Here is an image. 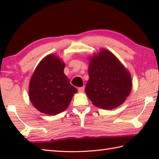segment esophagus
I'll use <instances>...</instances> for the list:
<instances>
[{"mask_svg": "<svg viewBox=\"0 0 159 159\" xmlns=\"http://www.w3.org/2000/svg\"><path fill=\"white\" fill-rule=\"evenodd\" d=\"M84 90H85V87H84V86H83V87H80V88H78V90H79V93L84 92Z\"/></svg>", "mask_w": 159, "mask_h": 159, "instance_id": "34e87169", "label": "esophagus"}]
</instances>
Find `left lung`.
I'll list each match as a JSON object with an SVG mask.
<instances>
[{
    "instance_id": "left-lung-1",
    "label": "left lung",
    "mask_w": 159,
    "mask_h": 159,
    "mask_svg": "<svg viewBox=\"0 0 159 159\" xmlns=\"http://www.w3.org/2000/svg\"><path fill=\"white\" fill-rule=\"evenodd\" d=\"M88 74L85 93L94 105L99 108H116L130 93V73L109 50H102L91 58Z\"/></svg>"
}]
</instances>
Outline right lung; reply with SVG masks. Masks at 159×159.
I'll list each match as a JSON object with an SVG mask.
<instances>
[{"label":"right lung","instance_id":"right-lung-1","mask_svg":"<svg viewBox=\"0 0 159 159\" xmlns=\"http://www.w3.org/2000/svg\"><path fill=\"white\" fill-rule=\"evenodd\" d=\"M65 64L55 55L43 59L29 83L31 103L43 114L54 116L66 110L77 89L64 74Z\"/></svg>","mask_w":159,"mask_h":159}]
</instances>
